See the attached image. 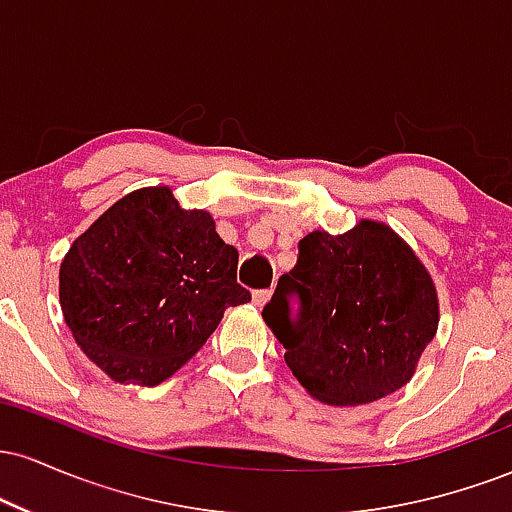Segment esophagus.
<instances>
[{"label": "esophagus", "mask_w": 512, "mask_h": 512, "mask_svg": "<svg viewBox=\"0 0 512 512\" xmlns=\"http://www.w3.org/2000/svg\"><path fill=\"white\" fill-rule=\"evenodd\" d=\"M269 298H272V291L269 289H260V291L252 293V303H255L257 308H264V305L269 303Z\"/></svg>", "instance_id": "esophagus-1"}]
</instances>
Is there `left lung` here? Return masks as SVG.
Here are the masks:
<instances>
[{
    "instance_id": "1",
    "label": "left lung",
    "mask_w": 512,
    "mask_h": 512,
    "mask_svg": "<svg viewBox=\"0 0 512 512\" xmlns=\"http://www.w3.org/2000/svg\"><path fill=\"white\" fill-rule=\"evenodd\" d=\"M262 317L310 395L356 407L409 383L436 337L438 296L428 269L390 226L361 221L342 236L308 233Z\"/></svg>"
}]
</instances>
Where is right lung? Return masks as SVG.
<instances>
[{"label": "right lung", "mask_w": 512, "mask_h": 512, "mask_svg": "<svg viewBox=\"0 0 512 512\" xmlns=\"http://www.w3.org/2000/svg\"><path fill=\"white\" fill-rule=\"evenodd\" d=\"M238 250L209 211L180 209L170 187L115 202L60 267L64 322L115 383L154 387L202 349L223 310L250 301Z\"/></svg>", "instance_id": "obj_1"}]
</instances>
